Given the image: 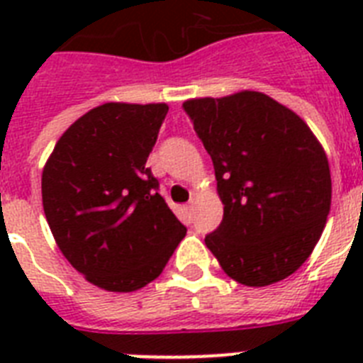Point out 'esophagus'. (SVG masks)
I'll list each match as a JSON object with an SVG mask.
<instances>
[{
  "label": "esophagus",
  "instance_id": "obj_1",
  "mask_svg": "<svg viewBox=\"0 0 363 363\" xmlns=\"http://www.w3.org/2000/svg\"><path fill=\"white\" fill-rule=\"evenodd\" d=\"M184 211H186L188 216H192L194 215V201H190V203H188L186 207H184Z\"/></svg>",
  "mask_w": 363,
  "mask_h": 363
}]
</instances>
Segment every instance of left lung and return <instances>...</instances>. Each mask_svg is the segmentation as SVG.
I'll return each instance as SVG.
<instances>
[{
    "mask_svg": "<svg viewBox=\"0 0 363 363\" xmlns=\"http://www.w3.org/2000/svg\"><path fill=\"white\" fill-rule=\"evenodd\" d=\"M215 165L224 218L205 245L228 277L269 286L298 271L326 226V152L294 111L254 90L182 104Z\"/></svg>",
    "mask_w": 363,
    "mask_h": 363,
    "instance_id": "1",
    "label": "left lung"
}]
</instances>
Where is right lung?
<instances>
[{
	"mask_svg": "<svg viewBox=\"0 0 363 363\" xmlns=\"http://www.w3.org/2000/svg\"><path fill=\"white\" fill-rule=\"evenodd\" d=\"M165 104L111 101L64 131L43 167V209L65 259L94 286L135 292L186 235L147 167Z\"/></svg>",
	"mask_w": 363,
	"mask_h": 363,
	"instance_id": "obj_1",
	"label": "right lung"
}]
</instances>
